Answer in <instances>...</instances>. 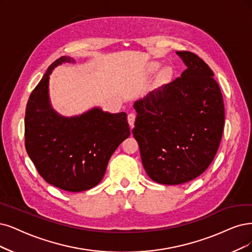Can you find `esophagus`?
<instances>
[{
	"instance_id": "1",
	"label": "esophagus",
	"mask_w": 252,
	"mask_h": 252,
	"mask_svg": "<svg viewBox=\"0 0 252 252\" xmlns=\"http://www.w3.org/2000/svg\"><path fill=\"white\" fill-rule=\"evenodd\" d=\"M135 119H136V115H135V113H129V114L127 115V121H128V125L131 126V127H133V126H134Z\"/></svg>"
}]
</instances>
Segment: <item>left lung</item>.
I'll use <instances>...</instances> for the list:
<instances>
[{
	"mask_svg": "<svg viewBox=\"0 0 252 252\" xmlns=\"http://www.w3.org/2000/svg\"><path fill=\"white\" fill-rule=\"evenodd\" d=\"M181 77L135 101L133 135L144 169L163 185L196 179L214 160L224 126V105L209 65L188 51L176 52Z\"/></svg>",
	"mask_w": 252,
	"mask_h": 252,
	"instance_id": "8db88e82",
	"label": "left lung"
}]
</instances>
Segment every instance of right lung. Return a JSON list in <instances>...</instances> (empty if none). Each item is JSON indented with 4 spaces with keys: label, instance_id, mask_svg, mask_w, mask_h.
Listing matches in <instances>:
<instances>
[{
    "label": "right lung",
    "instance_id": "add662e5",
    "mask_svg": "<svg viewBox=\"0 0 252 252\" xmlns=\"http://www.w3.org/2000/svg\"><path fill=\"white\" fill-rule=\"evenodd\" d=\"M74 62L63 56L53 62L27 102L25 146L42 179L69 192L86 191L100 183L111 156L129 136L125 112L111 114L92 108L64 117L50 102L49 80L55 67Z\"/></svg>",
    "mask_w": 252,
    "mask_h": 252
}]
</instances>
